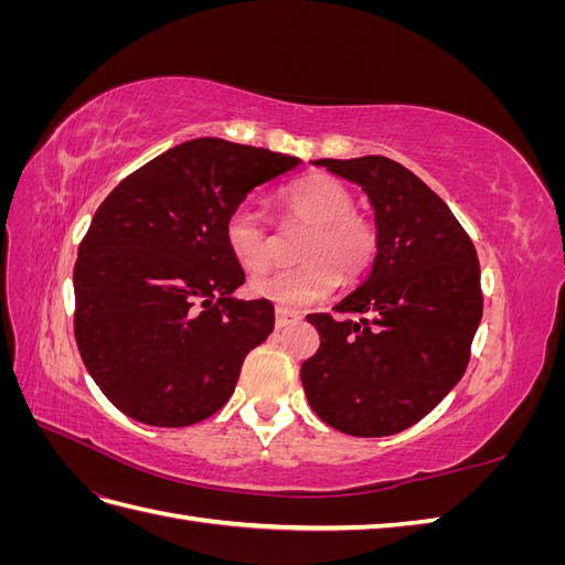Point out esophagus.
<instances>
[{"label": "esophagus", "instance_id": "obj_1", "mask_svg": "<svg viewBox=\"0 0 565 565\" xmlns=\"http://www.w3.org/2000/svg\"><path fill=\"white\" fill-rule=\"evenodd\" d=\"M301 316L299 313H295V311H287V309H278L276 311V328L280 330V328H287L289 322H297Z\"/></svg>", "mask_w": 565, "mask_h": 565}]
</instances>
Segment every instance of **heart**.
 <instances>
[{
    "instance_id": "1",
    "label": "heart",
    "mask_w": 565,
    "mask_h": 565,
    "mask_svg": "<svg viewBox=\"0 0 565 565\" xmlns=\"http://www.w3.org/2000/svg\"><path fill=\"white\" fill-rule=\"evenodd\" d=\"M287 218L309 224L297 249L299 264L254 276V297L278 309H301L328 297L337 282H355L377 256L380 237L365 216L353 212L349 188L328 174H309L280 193ZM224 241L233 259L247 270L266 266L270 243L264 221L249 210H235L224 224Z\"/></svg>"
}]
</instances>
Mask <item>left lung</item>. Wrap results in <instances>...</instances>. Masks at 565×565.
Returning a JSON list of instances; mask_svg holds the SVG:
<instances>
[{"instance_id": "8db88e82", "label": "left lung", "mask_w": 565, "mask_h": 565, "mask_svg": "<svg viewBox=\"0 0 565 565\" xmlns=\"http://www.w3.org/2000/svg\"><path fill=\"white\" fill-rule=\"evenodd\" d=\"M363 185L380 247L363 285L309 313L320 349L301 365L313 413L349 436L377 438L419 422L461 380L483 316L476 247L450 207L403 164L382 156L316 160Z\"/></svg>"}]
</instances>
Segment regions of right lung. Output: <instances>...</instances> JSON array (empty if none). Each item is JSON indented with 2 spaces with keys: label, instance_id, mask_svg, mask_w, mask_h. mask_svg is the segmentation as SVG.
<instances>
[{
  "label": "right lung",
  "instance_id": "right-lung-1",
  "mask_svg": "<svg viewBox=\"0 0 565 565\" xmlns=\"http://www.w3.org/2000/svg\"><path fill=\"white\" fill-rule=\"evenodd\" d=\"M301 160L224 139L169 148L100 202L75 262V339L106 398L150 426H191L233 396L273 303L243 301L224 241L249 191Z\"/></svg>",
  "mask_w": 565,
  "mask_h": 565
}]
</instances>
